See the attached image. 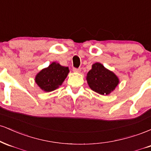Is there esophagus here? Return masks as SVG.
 I'll list each match as a JSON object with an SVG mask.
<instances>
[{"instance_id":"esophagus-1","label":"esophagus","mask_w":151,"mask_h":151,"mask_svg":"<svg viewBox=\"0 0 151 151\" xmlns=\"http://www.w3.org/2000/svg\"><path fill=\"white\" fill-rule=\"evenodd\" d=\"M72 70H73V72H81L80 68H75V67H74V68L72 69Z\"/></svg>"}]
</instances>
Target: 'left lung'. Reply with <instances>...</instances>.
I'll use <instances>...</instances> for the list:
<instances>
[{
    "label": "left lung",
    "mask_w": 151,
    "mask_h": 151,
    "mask_svg": "<svg viewBox=\"0 0 151 151\" xmlns=\"http://www.w3.org/2000/svg\"><path fill=\"white\" fill-rule=\"evenodd\" d=\"M86 80L93 91L102 95L110 93L119 84L116 76L99 62L92 65V69L87 74Z\"/></svg>",
    "instance_id": "8db88e82"
}]
</instances>
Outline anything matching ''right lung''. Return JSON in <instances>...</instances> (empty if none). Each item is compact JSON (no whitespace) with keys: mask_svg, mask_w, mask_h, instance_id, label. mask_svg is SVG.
<instances>
[{"mask_svg":"<svg viewBox=\"0 0 151 151\" xmlns=\"http://www.w3.org/2000/svg\"><path fill=\"white\" fill-rule=\"evenodd\" d=\"M69 68L56 62L43 69L37 74L35 81L37 85L45 91H54L61 85L68 74Z\"/></svg>","mask_w":151,"mask_h":151,"instance_id":"1","label":"right lung"}]
</instances>
